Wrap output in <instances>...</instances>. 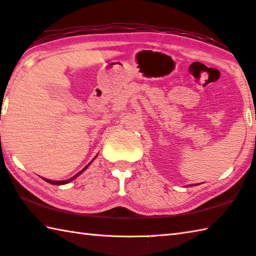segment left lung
Instances as JSON below:
<instances>
[{
  "mask_svg": "<svg viewBox=\"0 0 256 256\" xmlns=\"http://www.w3.org/2000/svg\"><path fill=\"white\" fill-rule=\"evenodd\" d=\"M190 186H192V184H190Z\"/></svg>",
  "mask_w": 256,
  "mask_h": 256,
  "instance_id": "obj_1",
  "label": "left lung"
}]
</instances>
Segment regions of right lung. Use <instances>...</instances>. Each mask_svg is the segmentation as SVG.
Instances as JSON below:
<instances>
[{"label": "right lung", "mask_w": 256, "mask_h": 256, "mask_svg": "<svg viewBox=\"0 0 256 256\" xmlns=\"http://www.w3.org/2000/svg\"><path fill=\"white\" fill-rule=\"evenodd\" d=\"M96 158V156H95ZM92 160H94V159H92ZM92 164V161L90 162V164H88L86 166H85V168H84L82 171H80V172H78L77 174H75V176H72V178L70 179H68V180H62V181H54V180H49V179H46V178H42L44 181H47V182H49V184H68V182H70V181H72L74 179H75L76 178V176H80V174H82L84 172V171H85L86 169H87V166H90Z\"/></svg>", "instance_id": "obj_1"}]
</instances>
